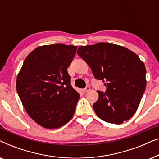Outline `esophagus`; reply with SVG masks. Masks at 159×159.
Wrapping results in <instances>:
<instances>
[{
  "label": "esophagus",
  "mask_w": 159,
  "mask_h": 159,
  "mask_svg": "<svg viewBox=\"0 0 159 159\" xmlns=\"http://www.w3.org/2000/svg\"><path fill=\"white\" fill-rule=\"evenodd\" d=\"M90 90V87H86L84 89H83V91L84 93H88V92H89V91Z\"/></svg>",
  "instance_id": "obj_1"
}]
</instances>
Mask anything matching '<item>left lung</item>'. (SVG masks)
<instances>
[{
  "label": "left lung",
  "mask_w": 159,
  "mask_h": 159,
  "mask_svg": "<svg viewBox=\"0 0 159 159\" xmlns=\"http://www.w3.org/2000/svg\"><path fill=\"white\" fill-rule=\"evenodd\" d=\"M77 53L90 67L94 77L105 80L106 93L98 91L93 104L102 120L119 125L138 110L146 88V69L135 53L121 45L108 43L82 45Z\"/></svg>",
  "instance_id": "obj_1"
}]
</instances>
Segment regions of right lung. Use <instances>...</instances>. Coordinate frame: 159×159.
<instances>
[{"label":"right lung","mask_w":159,"mask_h":159,"mask_svg":"<svg viewBox=\"0 0 159 159\" xmlns=\"http://www.w3.org/2000/svg\"><path fill=\"white\" fill-rule=\"evenodd\" d=\"M77 46L41 45L24 61L16 88L28 115L41 127L57 129L70 121L80 94L71 85L67 68Z\"/></svg>","instance_id":"obj_1"}]
</instances>
